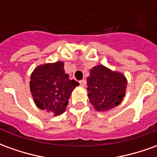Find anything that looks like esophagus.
Here are the masks:
<instances>
[{"instance_id": "1", "label": "esophagus", "mask_w": 157, "mask_h": 157, "mask_svg": "<svg viewBox=\"0 0 157 157\" xmlns=\"http://www.w3.org/2000/svg\"><path fill=\"white\" fill-rule=\"evenodd\" d=\"M79 83H80V85L82 86H85L86 84V82L85 79H82V80H81V81L79 82Z\"/></svg>"}]
</instances>
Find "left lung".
I'll use <instances>...</instances> for the list:
<instances>
[{"instance_id":"left-lung-1","label":"left lung","mask_w":157,"mask_h":157,"mask_svg":"<svg viewBox=\"0 0 157 157\" xmlns=\"http://www.w3.org/2000/svg\"><path fill=\"white\" fill-rule=\"evenodd\" d=\"M86 82L89 100L96 110L106 111L121 103L127 87L122 74L97 65L91 69Z\"/></svg>"}]
</instances>
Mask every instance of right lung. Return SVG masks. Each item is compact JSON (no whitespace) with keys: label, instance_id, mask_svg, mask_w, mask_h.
<instances>
[{"label":"right lung","instance_id":"add662e5","mask_svg":"<svg viewBox=\"0 0 157 157\" xmlns=\"http://www.w3.org/2000/svg\"><path fill=\"white\" fill-rule=\"evenodd\" d=\"M61 61L40 65L30 76V92L38 108L53 116L65 111L72 91L79 83L70 80Z\"/></svg>","mask_w":157,"mask_h":157}]
</instances>
